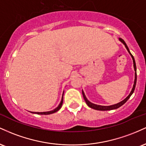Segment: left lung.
Wrapping results in <instances>:
<instances>
[{"mask_svg":"<svg viewBox=\"0 0 146 146\" xmlns=\"http://www.w3.org/2000/svg\"><path fill=\"white\" fill-rule=\"evenodd\" d=\"M119 41L123 43V44H124L125 47L126 48L127 51H128L129 54L130 55V56L132 57V61H133V66H134V69H135V81H134V84H133V87H132L131 91H130V94H129L128 96L125 98L124 100H122L121 102H119V103L116 104H113V105H110V106H101V105H98V104H95L92 103V102H90V101H88V100H87L86 95H85L84 93L83 90H82V95H83V97H84V99L85 102H86V104L88 106L90 107V108H93V109L95 110H114V109H117V108H119L120 106H121L122 105H123L124 104L128 101V100L129 98H130V96L132 95V93H133L134 90H135V86H136V83H137V67H136V63H135V58H134V57L131 54V53H130V50H129V48L128 47V46H127V44H125V41L123 40V39H121V38H119Z\"/></svg>","mask_w":146,"mask_h":146,"instance_id":"left-lung-1","label":"left lung"}]
</instances>
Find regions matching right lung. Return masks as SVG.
I'll use <instances>...</instances> for the list:
<instances>
[{
    "label": "right lung",
    "mask_w": 146,
    "mask_h": 146,
    "mask_svg": "<svg viewBox=\"0 0 146 146\" xmlns=\"http://www.w3.org/2000/svg\"><path fill=\"white\" fill-rule=\"evenodd\" d=\"M63 95H64V92L62 93V100H61V102H60V103L59 104V105H58V106L57 107V108H55V109L52 110H50V111H47V112H31L29 111L30 113H33V114H38V115H50V114H53L54 113H56V112L58 111L60 108H61L62 106V103H63Z\"/></svg>",
    "instance_id": "1"
}]
</instances>
